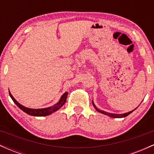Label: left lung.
Here are the masks:
<instances>
[{
  "label": "left lung",
  "mask_w": 154,
  "mask_h": 154,
  "mask_svg": "<svg viewBox=\"0 0 154 154\" xmlns=\"http://www.w3.org/2000/svg\"><path fill=\"white\" fill-rule=\"evenodd\" d=\"M92 103H93V106H94V108L95 109V110H96L97 111H98V112L101 113V114H105V115H107V116H111V117H113V118H123V117H126L127 116H128L129 114H131L132 111H134V110H135V109H134V110H132V111H129V112H128V113H125V114H111V113L106 112V111H102V110H100V109H98V108H97V107L95 106V104H94V103H93V101L92 102Z\"/></svg>",
  "instance_id": "left-lung-1"
}]
</instances>
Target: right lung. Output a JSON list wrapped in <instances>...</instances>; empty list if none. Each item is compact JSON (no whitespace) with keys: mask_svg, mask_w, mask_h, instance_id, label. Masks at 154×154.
Returning <instances> with one entry per match:
<instances>
[{"mask_svg":"<svg viewBox=\"0 0 154 154\" xmlns=\"http://www.w3.org/2000/svg\"><path fill=\"white\" fill-rule=\"evenodd\" d=\"M8 92H9V95H10L11 98V99L13 100V101L14 102V103H16V105H17V106L19 108V109H22L23 111H24V112L26 113L27 114H29V115L35 116H48V115H49V114L55 112V111L59 110L60 108L62 106L63 104L65 103V102H66V100L67 95H68V92H66V93H63V94L62 95V96H61V98H60L59 101L56 104H55V105L53 106L45 108V109H29V108H26L25 106H22V104L19 103V102L17 101V100H16L14 98L13 95H11V93H10L9 91H8Z\"/></svg>","mask_w":154,"mask_h":154,"instance_id":"right-lung-1","label":"right lung"}]
</instances>
